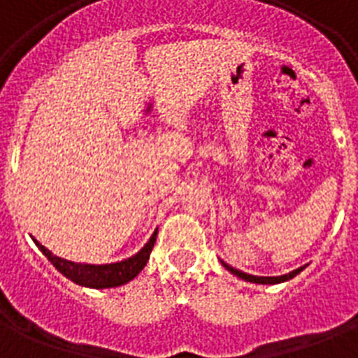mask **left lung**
Wrapping results in <instances>:
<instances>
[{"label":"left lung","mask_w":358,"mask_h":358,"mask_svg":"<svg viewBox=\"0 0 358 358\" xmlns=\"http://www.w3.org/2000/svg\"><path fill=\"white\" fill-rule=\"evenodd\" d=\"M221 264H223L227 269H229L232 275H236V277L243 278V280H247V282H255V284H280V282H286V280H289V278H294L295 275H299L303 269H305L306 266H301L297 267V269H294V271L286 273V275H280V277H256V275H249V273H243L239 271V269H236V267L229 266V264H224L223 260H221Z\"/></svg>","instance_id":"left-lung-1"}]
</instances>
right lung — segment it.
Here are the masks:
<instances>
[{"instance_id":"add662e5","label":"right lung","mask_w":358,"mask_h":358,"mask_svg":"<svg viewBox=\"0 0 358 358\" xmlns=\"http://www.w3.org/2000/svg\"><path fill=\"white\" fill-rule=\"evenodd\" d=\"M156 236L157 229L154 230V234L150 236V239L146 241L143 249L137 250L134 256H129L126 260L113 262V264H81V262L64 260L61 256L53 255L52 250L38 243L35 238H33V241L42 250V255L52 262L53 267L69 280L80 284V286H85V288L103 289L122 286V284L134 280L143 271V267L146 266V262L150 258L152 247L156 243Z\"/></svg>"}]
</instances>
